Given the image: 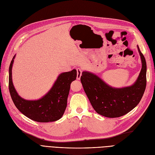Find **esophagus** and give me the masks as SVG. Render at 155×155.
<instances>
[{
    "label": "esophagus",
    "instance_id": "1",
    "mask_svg": "<svg viewBox=\"0 0 155 155\" xmlns=\"http://www.w3.org/2000/svg\"><path fill=\"white\" fill-rule=\"evenodd\" d=\"M77 79L80 80L81 79V77L82 76V69L81 68H77Z\"/></svg>",
    "mask_w": 155,
    "mask_h": 155
}]
</instances>
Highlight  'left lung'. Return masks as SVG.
<instances>
[{
  "mask_svg": "<svg viewBox=\"0 0 155 155\" xmlns=\"http://www.w3.org/2000/svg\"><path fill=\"white\" fill-rule=\"evenodd\" d=\"M142 61V69L133 85L121 88L109 86L95 74L84 71L81 81L93 109L102 116L117 118L124 115L140 101L146 87V59L137 46Z\"/></svg>",
  "mask_w": 155,
  "mask_h": 155,
  "instance_id": "left-lung-1",
  "label": "left lung"
}]
</instances>
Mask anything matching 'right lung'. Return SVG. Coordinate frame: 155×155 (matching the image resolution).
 Masks as SVG:
<instances>
[{
  "instance_id": "obj_1",
  "label": "right lung",
  "mask_w": 155,
  "mask_h": 155,
  "mask_svg": "<svg viewBox=\"0 0 155 155\" xmlns=\"http://www.w3.org/2000/svg\"><path fill=\"white\" fill-rule=\"evenodd\" d=\"M15 54L9 68V90L16 107L25 116L38 122L57 121L61 118L67 107L71 83L75 81L77 70L62 73L52 87L42 98L35 101L26 100L18 95L12 81V67Z\"/></svg>"
}]
</instances>
